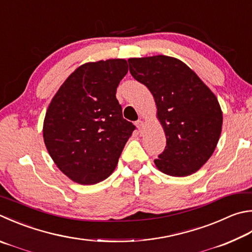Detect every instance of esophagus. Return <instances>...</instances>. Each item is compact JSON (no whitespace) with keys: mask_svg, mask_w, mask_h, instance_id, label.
<instances>
[{"mask_svg":"<svg viewBox=\"0 0 252 252\" xmlns=\"http://www.w3.org/2000/svg\"><path fill=\"white\" fill-rule=\"evenodd\" d=\"M135 126H136V127H138V129H139V131H141L142 129H143V126H144L143 120H141V119H140V120H138V121L135 122Z\"/></svg>","mask_w":252,"mask_h":252,"instance_id":"1","label":"esophagus"}]
</instances>
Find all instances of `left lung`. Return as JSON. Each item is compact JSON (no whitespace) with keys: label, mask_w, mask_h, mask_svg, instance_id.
<instances>
[{"label":"left lung","mask_w":252,"mask_h":252,"mask_svg":"<svg viewBox=\"0 0 252 252\" xmlns=\"http://www.w3.org/2000/svg\"><path fill=\"white\" fill-rule=\"evenodd\" d=\"M135 80L148 87L165 132L166 146L154 163L171 176L197 172L214 153L221 133L219 102L190 68L170 56L130 58Z\"/></svg>","instance_id":"obj_1"}]
</instances>
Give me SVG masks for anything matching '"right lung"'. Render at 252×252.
Here are the masks:
<instances>
[{"instance_id": "right-lung-1", "label": "right lung", "mask_w": 252, "mask_h": 252, "mask_svg": "<svg viewBox=\"0 0 252 252\" xmlns=\"http://www.w3.org/2000/svg\"><path fill=\"white\" fill-rule=\"evenodd\" d=\"M126 59L87 63L72 72L50 101L43 136L57 167L78 184L106 180L134 131L122 117L116 93Z\"/></svg>"}]
</instances>
